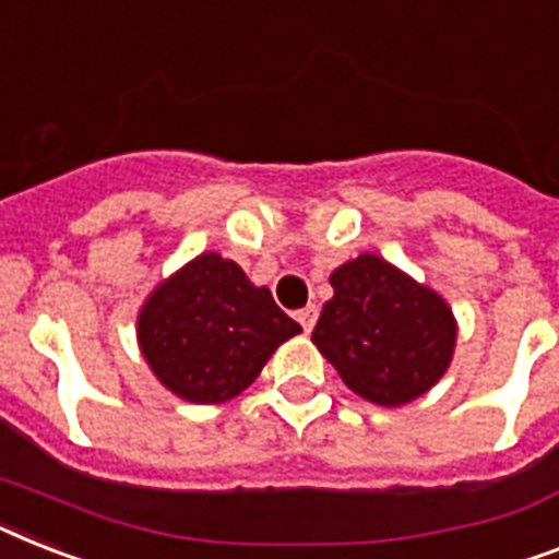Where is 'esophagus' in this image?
Instances as JSON below:
<instances>
[{
    "label": "esophagus",
    "instance_id": "1",
    "mask_svg": "<svg viewBox=\"0 0 559 559\" xmlns=\"http://www.w3.org/2000/svg\"><path fill=\"white\" fill-rule=\"evenodd\" d=\"M316 321H319V307L316 304H307L304 310H298V324L304 326V333H310Z\"/></svg>",
    "mask_w": 559,
    "mask_h": 559
}]
</instances>
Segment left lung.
I'll list each match as a JSON object with an SVG mask.
<instances>
[{
	"label": "left lung",
	"instance_id": "8db88e82",
	"mask_svg": "<svg viewBox=\"0 0 559 559\" xmlns=\"http://www.w3.org/2000/svg\"><path fill=\"white\" fill-rule=\"evenodd\" d=\"M312 342L344 384L376 405L421 396L451 365L456 321L433 289L379 255H358L330 275Z\"/></svg>",
	"mask_w": 559,
	"mask_h": 559
}]
</instances>
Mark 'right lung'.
<instances>
[{
	"instance_id": "obj_1",
	"label": "right lung",
	"mask_w": 559,
	"mask_h": 559,
	"mask_svg": "<svg viewBox=\"0 0 559 559\" xmlns=\"http://www.w3.org/2000/svg\"><path fill=\"white\" fill-rule=\"evenodd\" d=\"M301 333L266 287L235 261L194 258L154 289L138 338L154 376L194 405H217L255 382L278 344Z\"/></svg>"
}]
</instances>
